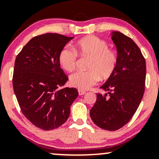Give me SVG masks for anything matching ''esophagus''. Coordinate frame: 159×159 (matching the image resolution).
Masks as SVG:
<instances>
[{
    "label": "esophagus",
    "mask_w": 159,
    "mask_h": 159,
    "mask_svg": "<svg viewBox=\"0 0 159 159\" xmlns=\"http://www.w3.org/2000/svg\"><path fill=\"white\" fill-rule=\"evenodd\" d=\"M78 93H79V95H85V94H86V92L85 91H83V90H78Z\"/></svg>",
    "instance_id": "1"
}]
</instances>
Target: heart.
<instances>
[{"label":"heart","instance_id":"obj_1","mask_svg":"<svg viewBox=\"0 0 159 159\" xmlns=\"http://www.w3.org/2000/svg\"><path fill=\"white\" fill-rule=\"evenodd\" d=\"M107 42L96 36L89 35L76 42L74 50L63 48L58 54L61 67L71 72L76 67L77 54L89 57L87 71H78L70 76V84L80 90H87L102 80L110 78L115 72L117 66V56L114 51L108 48Z\"/></svg>","mask_w":159,"mask_h":159}]
</instances>
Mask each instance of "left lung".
Returning a JSON list of instances; mask_svg holds the SVG:
<instances>
[{
	"label": "left lung",
	"mask_w": 159,
	"mask_h": 159,
	"mask_svg": "<svg viewBox=\"0 0 159 159\" xmlns=\"http://www.w3.org/2000/svg\"><path fill=\"white\" fill-rule=\"evenodd\" d=\"M117 48V66L114 74L100 87L107 94H97L90 117L98 127L114 131L132 118L145 91L146 61L140 49L130 38L120 32H111Z\"/></svg>",
	"instance_id": "1"
}]
</instances>
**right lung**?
Masks as SVG:
<instances>
[{"instance_id":"add662e5","label":"right lung","mask_w":159,"mask_h":159,"mask_svg":"<svg viewBox=\"0 0 159 159\" xmlns=\"http://www.w3.org/2000/svg\"><path fill=\"white\" fill-rule=\"evenodd\" d=\"M73 37L46 33L32 38L16 56L13 86L24 116L35 127L50 130L66 122L77 98L75 88H62L68 77L58 54Z\"/></svg>"}]
</instances>
